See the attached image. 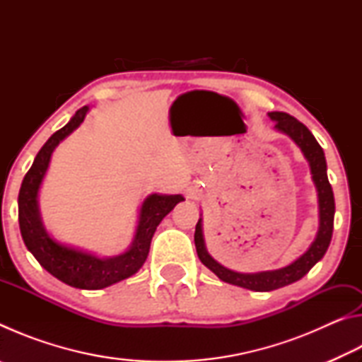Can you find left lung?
<instances>
[{
	"instance_id": "8db88e82",
	"label": "left lung",
	"mask_w": 362,
	"mask_h": 362,
	"mask_svg": "<svg viewBox=\"0 0 362 362\" xmlns=\"http://www.w3.org/2000/svg\"><path fill=\"white\" fill-rule=\"evenodd\" d=\"M268 116L276 122L274 127H276L279 132L289 136L293 142L300 146L306 161L310 163L311 177H313V182L317 189V203H320V230H317L316 240L300 259L292 262L291 265H287L284 268L260 273H238L233 272V269L225 268L223 265H220V263L217 260H214L209 252H207L204 246L203 223H201V218L198 220V223H196L194 230V246L199 260L203 262L212 273H216L220 279L225 281V283L257 292L274 291L302 279L305 274L322 259L324 254H326L330 240H332L335 214L334 192L327 179L326 158H324V151L321 148V145L317 144L313 134L308 131V127H306L303 122H300L298 119L293 118V116L284 112H272L268 113Z\"/></svg>"
}]
</instances>
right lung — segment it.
Returning a JSON list of instances; mask_svg holds the SVG:
<instances>
[{
	"mask_svg": "<svg viewBox=\"0 0 362 362\" xmlns=\"http://www.w3.org/2000/svg\"><path fill=\"white\" fill-rule=\"evenodd\" d=\"M89 107L79 108L75 116L62 129L54 132L38 151L28 173L23 177L19 192V225L22 240L27 249L35 255L40 265L56 276L59 281L76 289H103L137 273L150 252V243L156 226L174 209L175 204L183 201L182 194H158L153 193L140 207L139 225L131 247L124 254L108 259L93 255L84 250L73 249L60 244L47 235L42 226L38 209V192L41 182L51 161L52 151L62 140L70 136L84 121Z\"/></svg>",
	"mask_w": 362,
	"mask_h": 362,
	"instance_id": "1",
	"label": "right lung"
}]
</instances>
